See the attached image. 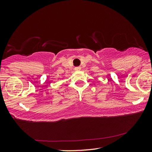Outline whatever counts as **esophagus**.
Listing matches in <instances>:
<instances>
[{
    "instance_id": "34e87169",
    "label": "esophagus",
    "mask_w": 152,
    "mask_h": 152,
    "mask_svg": "<svg viewBox=\"0 0 152 152\" xmlns=\"http://www.w3.org/2000/svg\"><path fill=\"white\" fill-rule=\"evenodd\" d=\"M74 70H75L76 71L80 70H81V67H80V66H77V67H75V68H74Z\"/></svg>"
}]
</instances>
